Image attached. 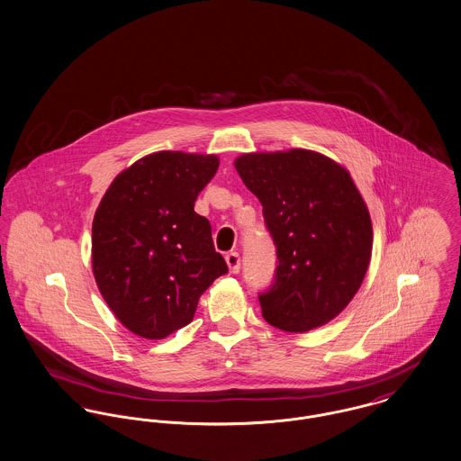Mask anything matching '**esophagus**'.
<instances>
[{
	"label": "esophagus",
	"mask_w": 461,
	"mask_h": 461,
	"mask_svg": "<svg viewBox=\"0 0 461 461\" xmlns=\"http://www.w3.org/2000/svg\"><path fill=\"white\" fill-rule=\"evenodd\" d=\"M226 263H228L231 274H239L240 272V254L239 252L226 254Z\"/></svg>",
	"instance_id": "esophagus-1"
}]
</instances>
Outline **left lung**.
Wrapping results in <instances>:
<instances>
[{"label":"left lung","mask_w":461,"mask_h":461,"mask_svg":"<svg viewBox=\"0 0 461 461\" xmlns=\"http://www.w3.org/2000/svg\"><path fill=\"white\" fill-rule=\"evenodd\" d=\"M235 168L277 248L274 284L258 294L265 321L305 333L337 318L365 279L374 239L349 172L307 149L242 154Z\"/></svg>","instance_id":"1"}]
</instances>
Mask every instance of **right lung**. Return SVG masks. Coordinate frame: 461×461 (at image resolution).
I'll list each match as a JSON object with an SVG mask.
<instances>
[{
  "label": "right lung",
  "mask_w": 461,
  "mask_h": 461,
  "mask_svg": "<svg viewBox=\"0 0 461 461\" xmlns=\"http://www.w3.org/2000/svg\"><path fill=\"white\" fill-rule=\"evenodd\" d=\"M219 168L213 154L161 150L121 172L93 219V274L130 331L158 340L189 324L228 272L207 217L194 212Z\"/></svg>",
  "instance_id": "obj_1"
}]
</instances>
